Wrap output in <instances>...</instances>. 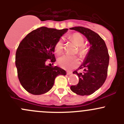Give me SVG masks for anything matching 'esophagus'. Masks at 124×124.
Returning <instances> with one entry per match:
<instances>
[{"label":"esophagus","instance_id":"1","mask_svg":"<svg viewBox=\"0 0 124 124\" xmlns=\"http://www.w3.org/2000/svg\"><path fill=\"white\" fill-rule=\"evenodd\" d=\"M67 75H71L72 74V72H71V71H67Z\"/></svg>","mask_w":124,"mask_h":124}]
</instances>
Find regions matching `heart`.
I'll use <instances>...</instances> for the list:
<instances>
[{"label": "heart", "mask_w": 124, "mask_h": 124, "mask_svg": "<svg viewBox=\"0 0 124 124\" xmlns=\"http://www.w3.org/2000/svg\"><path fill=\"white\" fill-rule=\"evenodd\" d=\"M71 39L78 46V53L82 57H85L88 53V48L85 46V39L83 36L78 33H75L71 35ZM54 51L57 54H59L63 51L62 41L59 39L56 42L54 46ZM57 63L62 68L65 69H72L76 68L79 64L78 58L76 56H70L64 54L60 56L57 59Z\"/></svg>", "instance_id": "1"}]
</instances>
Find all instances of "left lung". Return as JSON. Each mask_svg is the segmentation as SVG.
<instances>
[{
  "instance_id": "obj_1",
  "label": "left lung",
  "mask_w": 124,
  "mask_h": 124,
  "mask_svg": "<svg viewBox=\"0 0 124 124\" xmlns=\"http://www.w3.org/2000/svg\"><path fill=\"white\" fill-rule=\"evenodd\" d=\"M80 32L86 37L90 43L89 51L78 70L73 74H77L79 82L76 86H71V90L80 95H89L94 93L104 84L107 76L109 55L104 41L98 33L84 27L70 28Z\"/></svg>"
}]
</instances>
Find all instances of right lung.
<instances>
[{
	"mask_svg": "<svg viewBox=\"0 0 124 124\" xmlns=\"http://www.w3.org/2000/svg\"><path fill=\"white\" fill-rule=\"evenodd\" d=\"M68 29L41 27L30 32L21 41L16 51V65L21 85L33 95L49 91L59 75H66L64 70L46 65L54 62V46ZM53 64V63H52Z\"/></svg>",
	"mask_w": 124,
	"mask_h": 124,
	"instance_id": "right-lung-1",
	"label": "right lung"
}]
</instances>
